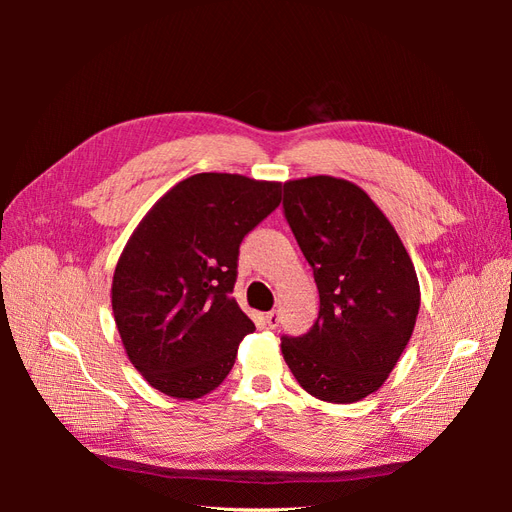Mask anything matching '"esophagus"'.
<instances>
[{
    "label": "esophagus",
    "instance_id": "1",
    "mask_svg": "<svg viewBox=\"0 0 512 512\" xmlns=\"http://www.w3.org/2000/svg\"><path fill=\"white\" fill-rule=\"evenodd\" d=\"M265 320H267V324H269V329H277V327H280V314H277V312H269V314L265 316Z\"/></svg>",
    "mask_w": 512,
    "mask_h": 512
}]
</instances>
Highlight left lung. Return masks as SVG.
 Returning a JSON list of instances; mask_svg holds the SVG:
<instances>
[{"mask_svg":"<svg viewBox=\"0 0 512 512\" xmlns=\"http://www.w3.org/2000/svg\"><path fill=\"white\" fill-rule=\"evenodd\" d=\"M284 215L314 269L320 312L282 337L292 376L316 399L376 393L408 346L421 288L397 230L359 185L329 175L284 183Z\"/></svg>","mask_w":512,"mask_h":512,"instance_id":"left-lung-1","label":"left lung"}]
</instances>
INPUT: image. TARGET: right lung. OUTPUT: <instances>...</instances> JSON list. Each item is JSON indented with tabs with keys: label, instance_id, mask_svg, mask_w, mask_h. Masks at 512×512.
<instances>
[{
	"label": "right lung",
	"instance_id": "1",
	"mask_svg": "<svg viewBox=\"0 0 512 512\" xmlns=\"http://www.w3.org/2000/svg\"><path fill=\"white\" fill-rule=\"evenodd\" d=\"M282 183L198 173L153 205L117 260L111 301L128 359L160 393L198 399L224 382L256 327L230 297L239 245L280 205Z\"/></svg>",
	"mask_w": 512,
	"mask_h": 512
}]
</instances>
